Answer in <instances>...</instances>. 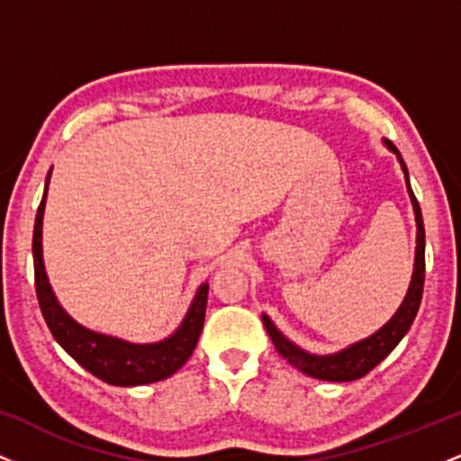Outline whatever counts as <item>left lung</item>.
<instances>
[{
	"instance_id": "8db88e82",
	"label": "left lung",
	"mask_w": 461,
	"mask_h": 461,
	"mask_svg": "<svg viewBox=\"0 0 461 461\" xmlns=\"http://www.w3.org/2000/svg\"><path fill=\"white\" fill-rule=\"evenodd\" d=\"M390 151L396 153L399 158L401 168L405 173L407 182V193H410L411 205H414L416 214V258H414V273H411L410 288L401 303V308L394 312V316L390 319L379 331H375L373 336L364 338V340L356 342V345L342 348V351L331 353V356H312V353L303 351L297 345L288 340L277 327L273 325V321L267 314H262V322L267 327L268 336H271L275 348L279 351L285 362L290 366L299 368L301 373H305L308 377L322 379V382H353V379L364 377L377 366L382 359L388 356L393 348L399 345L401 338L405 336L407 330L411 327V322L416 319V312L420 308L422 299V285H425V225H422V214L420 205L414 197V190L410 186V177H407V167L401 158V153L390 140H385Z\"/></svg>"
}]
</instances>
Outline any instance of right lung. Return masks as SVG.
Returning a JSON list of instances; mask_svg holds the SVG:
<instances>
[{"mask_svg": "<svg viewBox=\"0 0 461 461\" xmlns=\"http://www.w3.org/2000/svg\"><path fill=\"white\" fill-rule=\"evenodd\" d=\"M50 176L51 171L47 173L43 199H41L39 210H36L32 256H34L36 297H39L41 312H43V319L50 327L51 336L56 338L58 345L65 348L68 356L76 359L79 366H84L88 373L110 385H142L171 377L173 373H177L188 362L194 347H197L205 321L208 284L199 285L182 325L160 342L134 345V342L105 336V333H97L79 325L58 303L43 264V212Z\"/></svg>", "mask_w": 461, "mask_h": 461, "instance_id": "1", "label": "right lung"}]
</instances>
